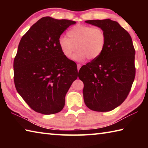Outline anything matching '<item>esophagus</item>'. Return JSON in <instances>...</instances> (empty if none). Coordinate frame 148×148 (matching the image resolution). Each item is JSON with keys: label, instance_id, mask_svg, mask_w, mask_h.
Wrapping results in <instances>:
<instances>
[{"label": "esophagus", "instance_id": "1", "mask_svg": "<svg viewBox=\"0 0 148 148\" xmlns=\"http://www.w3.org/2000/svg\"><path fill=\"white\" fill-rule=\"evenodd\" d=\"M77 71H79V70L80 69V68H81L82 65L79 64H77Z\"/></svg>", "mask_w": 148, "mask_h": 148}]
</instances>
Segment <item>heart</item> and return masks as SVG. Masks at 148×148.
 <instances>
[{"label": "heart", "mask_w": 148, "mask_h": 148, "mask_svg": "<svg viewBox=\"0 0 148 148\" xmlns=\"http://www.w3.org/2000/svg\"><path fill=\"white\" fill-rule=\"evenodd\" d=\"M67 38L60 37L58 46L62 55L70 58L76 49L73 59L84 61L86 58L90 61L98 59L103 53L106 45V32L101 27L77 24L66 32Z\"/></svg>", "instance_id": "1"}]
</instances>
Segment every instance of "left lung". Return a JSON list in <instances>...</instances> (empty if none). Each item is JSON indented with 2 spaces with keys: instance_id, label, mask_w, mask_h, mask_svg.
Returning <instances> with one entry per match:
<instances>
[{
  "instance_id": "8db88e82",
  "label": "left lung",
  "mask_w": 148,
  "mask_h": 148,
  "mask_svg": "<svg viewBox=\"0 0 148 148\" xmlns=\"http://www.w3.org/2000/svg\"><path fill=\"white\" fill-rule=\"evenodd\" d=\"M86 23L103 29L107 40L101 56L79 71L84 102L93 111L109 112L121 105L131 91L136 73L135 49L129 32L117 21L106 19Z\"/></svg>"
}]
</instances>
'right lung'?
Wrapping results in <instances>:
<instances>
[{"label":"right lung","mask_w":148,"mask_h":148,"mask_svg":"<svg viewBox=\"0 0 148 148\" xmlns=\"http://www.w3.org/2000/svg\"><path fill=\"white\" fill-rule=\"evenodd\" d=\"M76 21L44 17L22 37L14 61L17 91L35 112L58 113L64 106L65 96L77 77L76 62L65 57L58 40Z\"/></svg>","instance_id":"obj_1"}]
</instances>
